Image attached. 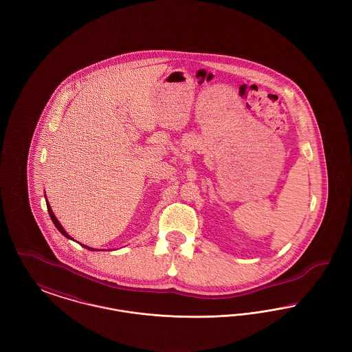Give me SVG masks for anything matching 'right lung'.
Returning <instances> with one entry per match:
<instances>
[{"instance_id": "1", "label": "right lung", "mask_w": 352, "mask_h": 352, "mask_svg": "<svg viewBox=\"0 0 352 352\" xmlns=\"http://www.w3.org/2000/svg\"><path fill=\"white\" fill-rule=\"evenodd\" d=\"M47 210H49V214H50V218H51V220H52V223H54V224H55V227H56V228H58V230H59V232H60V234H63V236H66V237H67V239H71V236H69V234H67V232H66V231H65V230H63V227H62V226H60V223H59V221H58V219L55 218V215H54V212H52V211H51V207H50V204H49V201H47ZM82 245H83V244H82ZM84 248H87V250H92V248H89V247H87V245H83ZM92 251H95V250H92Z\"/></svg>"}]
</instances>
